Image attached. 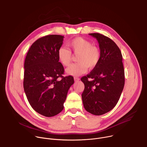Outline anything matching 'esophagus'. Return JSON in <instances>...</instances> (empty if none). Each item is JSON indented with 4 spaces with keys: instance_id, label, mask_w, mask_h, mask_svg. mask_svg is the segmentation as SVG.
Returning a JSON list of instances; mask_svg holds the SVG:
<instances>
[{
    "instance_id": "obj_1",
    "label": "esophagus",
    "mask_w": 147,
    "mask_h": 147,
    "mask_svg": "<svg viewBox=\"0 0 147 147\" xmlns=\"http://www.w3.org/2000/svg\"><path fill=\"white\" fill-rule=\"evenodd\" d=\"M74 81H79V80H80V78L75 77H74Z\"/></svg>"
}]
</instances>
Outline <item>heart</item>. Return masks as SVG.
<instances>
[{
    "label": "heart",
    "instance_id": "1",
    "mask_svg": "<svg viewBox=\"0 0 147 147\" xmlns=\"http://www.w3.org/2000/svg\"><path fill=\"white\" fill-rule=\"evenodd\" d=\"M70 51L74 54L78 55L77 61L78 63L71 65L66 70L67 74L78 76L87 72L88 68H95L100 59L99 49L87 39L82 37H77L67 44ZM67 48L60 47L57 52L59 61L65 66L70 65L71 61V53Z\"/></svg>",
    "mask_w": 147,
    "mask_h": 147
}]
</instances>
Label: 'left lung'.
I'll list each match as a JSON object with an SVG mask.
<instances>
[{
	"mask_svg": "<svg viewBox=\"0 0 147 147\" xmlns=\"http://www.w3.org/2000/svg\"><path fill=\"white\" fill-rule=\"evenodd\" d=\"M89 35L98 42L100 59L90 73L81 78L85 86L81 96L85 109L99 116L116 105L124 86V70L121 51L115 42L99 33Z\"/></svg>",
	"mask_w": 147,
	"mask_h": 147,
	"instance_id": "obj_1",
	"label": "left lung"
}]
</instances>
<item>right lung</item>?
Returning <instances> with one entry per match:
<instances>
[{
    "label": "right lung",
    "instance_id": "1",
    "mask_svg": "<svg viewBox=\"0 0 147 147\" xmlns=\"http://www.w3.org/2000/svg\"><path fill=\"white\" fill-rule=\"evenodd\" d=\"M64 36L49 35L37 39L25 59L23 86L31 107L38 113L52 117L62 111L73 77H64L57 52ZM62 79L59 80L58 78Z\"/></svg>",
    "mask_w": 147,
    "mask_h": 147
}]
</instances>
